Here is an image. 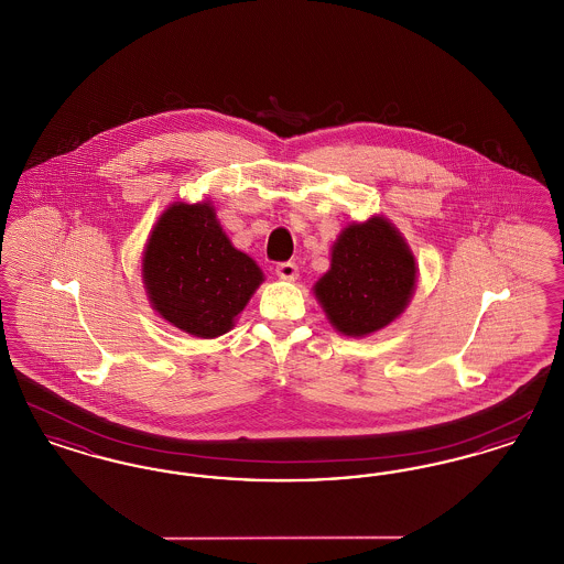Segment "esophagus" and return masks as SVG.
<instances>
[{
	"label": "esophagus",
	"mask_w": 564,
	"mask_h": 564,
	"mask_svg": "<svg viewBox=\"0 0 564 564\" xmlns=\"http://www.w3.org/2000/svg\"><path fill=\"white\" fill-rule=\"evenodd\" d=\"M276 276L283 279V281H295L297 279V267L294 262H281L276 267Z\"/></svg>",
	"instance_id": "obj_1"
}]
</instances>
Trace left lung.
Listing matches in <instances>:
<instances>
[{"label": "left lung", "instance_id": "left-lung-1", "mask_svg": "<svg viewBox=\"0 0 564 564\" xmlns=\"http://www.w3.org/2000/svg\"><path fill=\"white\" fill-rule=\"evenodd\" d=\"M416 279V258L402 232L384 215H372L340 230L313 294L338 334L364 338L402 315Z\"/></svg>", "mask_w": 564, "mask_h": 564}]
</instances>
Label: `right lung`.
Segmentation results:
<instances>
[{"instance_id":"right-lung-1","label":"right lung","mask_w":564,"mask_h":564,"mask_svg":"<svg viewBox=\"0 0 564 564\" xmlns=\"http://www.w3.org/2000/svg\"><path fill=\"white\" fill-rule=\"evenodd\" d=\"M141 279L159 317L196 338L230 332L264 272L221 230L212 200L173 203L154 224Z\"/></svg>"}]
</instances>
